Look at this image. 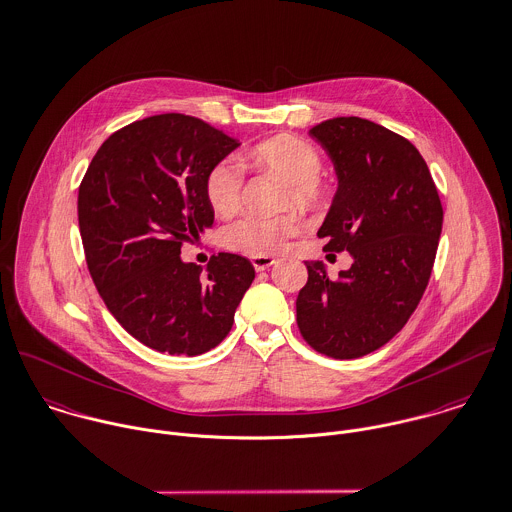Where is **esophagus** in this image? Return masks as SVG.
Returning <instances> with one entry per match:
<instances>
[{"instance_id":"obj_1","label":"esophagus","mask_w":512,"mask_h":512,"mask_svg":"<svg viewBox=\"0 0 512 512\" xmlns=\"http://www.w3.org/2000/svg\"><path fill=\"white\" fill-rule=\"evenodd\" d=\"M251 263H253L255 271H265V269H269L271 265H275L277 259H275V257H269V255H255V257H251Z\"/></svg>"}]
</instances>
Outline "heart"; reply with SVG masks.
Instances as JSON below:
<instances>
[{
  "instance_id": "heart-1",
  "label": "heart",
  "mask_w": 512,
  "mask_h": 512,
  "mask_svg": "<svg viewBox=\"0 0 512 512\" xmlns=\"http://www.w3.org/2000/svg\"><path fill=\"white\" fill-rule=\"evenodd\" d=\"M249 159L279 175L289 185L291 201L299 207H313L321 199V157L317 149L301 137L277 135L253 147ZM243 187V171L233 161L217 163L205 181L207 201L215 213L227 217L239 209ZM299 223L293 215L257 217L249 215L233 223L227 233L231 249L249 255H275L289 245Z\"/></svg>"
}]
</instances>
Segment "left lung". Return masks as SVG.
I'll use <instances>...</instances> for the list:
<instances>
[{
	"label": "left lung",
	"mask_w": 512,
	"mask_h": 512,
	"mask_svg": "<svg viewBox=\"0 0 512 512\" xmlns=\"http://www.w3.org/2000/svg\"><path fill=\"white\" fill-rule=\"evenodd\" d=\"M329 153L337 191L317 235L353 265L329 279L305 261L297 297L303 339L335 359H357L389 343L417 309L437 255L443 205L419 149L361 117H335L309 131Z\"/></svg>",
	"instance_id": "1"
}]
</instances>
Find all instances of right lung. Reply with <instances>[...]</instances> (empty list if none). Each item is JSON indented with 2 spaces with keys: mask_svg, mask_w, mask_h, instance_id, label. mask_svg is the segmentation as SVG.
Listing matches in <instances>:
<instances>
[{
  "mask_svg": "<svg viewBox=\"0 0 512 512\" xmlns=\"http://www.w3.org/2000/svg\"><path fill=\"white\" fill-rule=\"evenodd\" d=\"M241 143L205 121L163 113L103 141L79 185L77 219L91 279L139 343L195 357L217 347L255 279L239 255L185 263L181 245L213 225L209 171Z\"/></svg>",
  "mask_w": 512,
  "mask_h": 512,
  "instance_id": "add662e5",
  "label": "right lung"
}]
</instances>
